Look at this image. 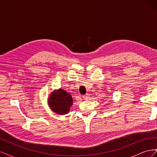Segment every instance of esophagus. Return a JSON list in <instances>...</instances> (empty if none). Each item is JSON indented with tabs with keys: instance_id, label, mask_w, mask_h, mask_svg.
Masks as SVG:
<instances>
[{
	"instance_id": "esophagus-1",
	"label": "esophagus",
	"mask_w": 157,
	"mask_h": 157,
	"mask_svg": "<svg viewBox=\"0 0 157 157\" xmlns=\"http://www.w3.org/2000/svg\"><path fill=\"white\" fill-rule=\"evenodd\" d=\"M82 98L84 99H85V100H87V99H89V95L88 94H86V95H84V96H82Z\"/></svg>"
}]
</instances>
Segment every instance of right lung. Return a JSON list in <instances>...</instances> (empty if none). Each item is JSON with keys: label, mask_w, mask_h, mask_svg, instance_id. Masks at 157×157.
Wrapping results in <instances>:
<instances>
[{"label": "right lung", "mask_w": 157, "mask_h": 157, "mask_svg": "<svg viewBox=\"0 0 157 157\" xmlns=\"http://www.w3.org/2000/svg\"><path fill=\"white\" fill-rule=\"evenodd\" d=\"M73 101L71 95L61 88L52 92L48 99V104L51 110L59 115L69 113Z\"/></svg>", "instance_id": "add662e5"}]
</instances>
